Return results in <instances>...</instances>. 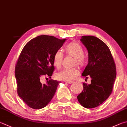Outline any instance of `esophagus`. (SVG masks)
Returning <instances> with one entry per match:
<instances>
[{
	"instance_id": "34e87169",
	"label": "esophagus",
	"mask_w": 127,
	"mask_h": 127,
	"mask_svg": "<svg viewBox=\"0 0 127 127\" xmlns=\"http://www.w3.org/2000/svg\"><path fill=\"white\" fill-rule=\"evenodd\" d=\"M65 82L66 83H68V84H71V83H73V81H68V82L65 81Z\"/></svg>"
}]
</instances>
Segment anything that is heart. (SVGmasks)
<instances>
[{"label":"heart","mask_w":127,"mask_h":127,"mask_svg":"<svg viewBox=\"0 0 127 127\" xmlns=\"http://www.w3.org/2000/svg\"><path fill=\"white\" fill-rule=\"evenodd\" d=\"M64 52L66 55L74 58L73 65H77L80 67L85 65L86 63V57L84 56V49L79 43L71 42L65 46ZM63 54L60 50L55 53L53 57V62L55 67L60 69L62 65ZM79 74V70L77 67L64 69L57 74V77L59 79L65 81H71Z\"/></svg>","instance_id":"obj_1"}]
</instances>
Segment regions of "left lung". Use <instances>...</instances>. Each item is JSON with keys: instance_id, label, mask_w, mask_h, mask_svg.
<instances>
[{"instance_id": "left-lung-1", "label": "left lung", "mask_w": 127, "mask_h": 127, "mask_svg": "<svg viewBox=\"0 0 127 127\" xmlns=\"http://www.w3.org/2000/svg\"><path fill=\"white\" fill-rule=\"evenodd\" d=\"M80 41L88 52V63L82 75L91 78V83H84L83 90L77 96L78 102L86 108L102 104L111 94L116 78V67L108 46L94 36H82Z\"/></svg>"}]
</instances>
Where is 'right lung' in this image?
<instances>
[{
    "mask_svg": "<svg viewBox=\"0 0 127 127\" xmlns=\"http://www.w3.org/2000/svg\"><path fill=\"white\" fill-rule=\"evenodd\" d=\"M65 40L40 35L29 41L23 49L16 64L15 75L18 95L30 108L45 107L54 96L61 82L50 79L42 84L40 79L45 75L51 78L54 70L53 57Z\"/></svg>",
    "mask_w": 127,
    "mask_h": 127,
    "instance_id": "1",
    "label": "right lung"
}]
</instances>
